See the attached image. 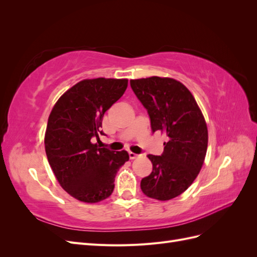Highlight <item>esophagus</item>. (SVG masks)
<instances>
[{
  "label": "esophagus",
  "instance_id": "1",
  "mask_svg": "<svg viewBox=\"0 0 257 257\" xmlns=\"http://www.w3.org/2000/svg\"><path fill=\"white\" fill-rule=\"evenodd\" d=\"M128 155H130V159L131 160H134V159H136L137 157H138V154H136V153H134V152H128Z\"/></svg>",
  "mask_w": 257,
  "mask_h": 257
}]
</instances>
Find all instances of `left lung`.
<instances>
[{"instance_id": "obj_1", "label": "left lung", "mask_w": 257, "mask_h": 257, "mask_svg": "<svg viewBox=\"0 0 257 257\" xmlns=\"http://www.w3.org/2000/svg\"><path fill=\"white\" fill-rule=\"evenodd\" d=\"M130 83L150 116L153 133L161 131L168 136L161 155H148L153 169L142 179V191L158 200L175 198L193 183L204 164L208 147L205 118L180 81L153 76Z\"/></svg>"}]
</instances>
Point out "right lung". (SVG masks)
<instances>
[{
	"label": "right lung",
	"mask_w": 257,
	"mask_h": 257,
	"mask_svg": "<svg viewBox=\"0 0 257 257\" xmlns=\"http://www.w3.org/2000/svg\"><path fill=\"white\" fill-rule=\"evenodd\" d=\"M127 88V79L95 78L76 83L53 106L45 134V150L52 172L69 195L98 203L111 195L126 151L114 152L92 144L103 135L104 113Z\"/></svg>",
	"instance_id": "right-lung-1"
}]
</instances>
